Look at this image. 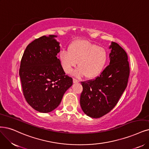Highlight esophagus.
<instances>
[{
  "label": "esophagus",
  "instance_id": "esophagus-1",
  "mask_svg": "<svg viewBox=\"0 0 149 149\" xmlns=\"http://www.w3.org/2000/svg\"><path fill=\"white\" fill-rule=\"evenodd\" d=\"M73 82H74V84H76V83H79V80H77V79H76L74 78V79H73Z\"/></svg>",
  "mask_w": 149,
  "mask_h": 149
}]
</instances>
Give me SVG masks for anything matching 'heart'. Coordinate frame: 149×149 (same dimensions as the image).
Listing matches in <instances>:
<instances>
[{
    "label": "heart",
    "mask_w": 149,
    "mask_h": 149,
    "mask_svg": "<svg viewBox=\"0 0 149 149\" xmlns=\"http://www.w3.org/2000/svg\"><path fill=\"white\" fill-rule=\"evenodd\" d=\"M68 51L63 50L59 54L62 67L66 73L70 74L78 62L79 68L74 72L77 77L95 78L101 74L107 61L106 49L87 40L72 42Z\"/></svg>",
    "instance_id": "obj_1"
}]
</instances>
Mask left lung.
Listing matches in <instances>:
<instances>
[{
  "instance_id": "obj_1",
  "label": "left lung",
  "mask_w": 149,
  "mask_h": 149,
  "mask_svg": "<svg viewBox=\"0 0 149 149\" xmlns=\"http://www.w3.org/2000/svg\"><path fill=\"white\" fill-rule=\"evenodd\" d=\"M109 48H112L109 65L95 79L81 82L83 86L80 99L81 109L88 116L94 118L104 116L114 108L128 81L127 53L115 42H112Z\"/></svg>"
}]
</instances>
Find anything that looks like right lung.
I'll return each mask as SVG.
<instances>
[{
    "mask_svg": "<svg viewBox=\"0 0 149 149\" xmlns=\"http://www.w3.org/2000/svg\"><path fill=\"white\" fill-rule=\"evenodd\" d=\"M56 36H42L27 46L19 70L27 102L37 111L48 113L56 109L73 84L56 55L60 52Z\"/></svg>",
    "mask_w": 149,
    "mask_h": 149,
    "instance_id": "obj_1",
    "label": "right lung"
}]
</instances>
